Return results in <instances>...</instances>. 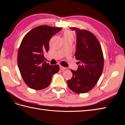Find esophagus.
Listing matches in <instances>:
<instances>
[{"label": "esophagus", "mask_w": 125, "mask_h": 125, "mask_svg": "<svg viewBox=\"0 0 125 125\" xmlns=\"http://www.w3.org/2000/svg\"><path fill=\"white\" fill-rule=\"evenodd\" d=\"M60 69L62 70H64L67 69V68H65L64 67H62V66H61V65L60 66Z\"/></svg>", "instance_id": "34e87169"}]
</instances>
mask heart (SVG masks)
Instances as JSON below:
<instances>
[{
	"label": "heart",
	"mask_w": 125,
	"mask_h": 125,
	"mask_svg": "<svg viewBox=\"0 0 125 125\" xmlns=\"http://www.w3.org/2000/svg\"><path fill=\"white\" fill-rule=\"evenodd\" d=\"M63 38H73V34L72 31L70 30H65L63 33Z\"/></svg>",
	"instance_id": "b5f03b06"
}]
</instances>
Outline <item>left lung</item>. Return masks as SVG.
Masks as SVG:
<instances>
[{"mask_svg":"<svg viewBox=\"0 0 125 125\" xmlns=\"http://www.w3.org/2000/svg\"><path fill=\"white\" fill-rule=\"evenodd\" d=\"M77 35L75 57L78 65L77 71L71 70L73 77L67 81L69 89L77 94L90 91L97 84L104 68L102 47L96 37L90 31L71 27Z\"/></svg>","mask_w":125,"mask_h":125,"instance_id":"obj_1","label":"left lung"}]
</instances>
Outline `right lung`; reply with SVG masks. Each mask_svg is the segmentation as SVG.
Returning <instances> with one entry per match:
<instances>
[{"instance_id":"obj_1","label":"right lung","mask_w":125,"mask_h":125,"mask_svg":"<svg viewBox=\"0 0 125 125\" xmlns=\"http://www.w3.org/2000/svg\"><path fill=\"white\" fill-rule=\"evenodd\" d=\"M62 30L61 27L41 25L26 34L18 53V65L23 80L34 90L46 88L52 76L60 70L59 65H50L43 61V54L49 50L52 37Z\"/></svg>"}]
</instances>
